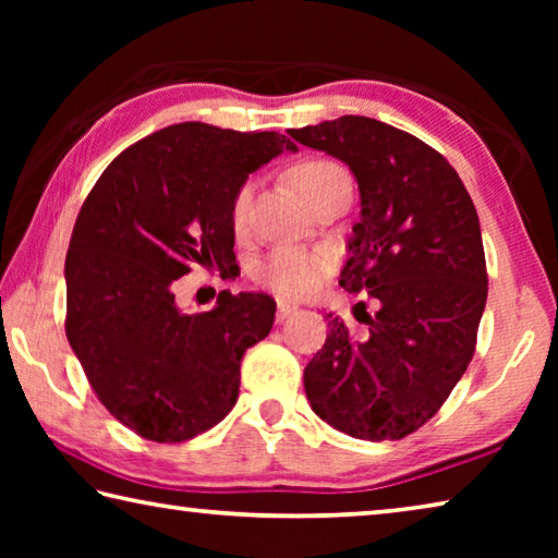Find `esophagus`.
<instances>
[{
  "mask_svg": "<svg viewBox=\"0 0 558 558\" xmlns=\"http://www.w3.org/2000/svg\"><path fill=\"white\" fill-rule=\"evenodd\" d=\"M292 315H298V305H292V302L280 300V302H278V323H286V319L292 317Z\"/></svg>",
  "mask_w": 558,
  "mask_h": 558,
  "instance_id": "obj_1",
  "label": "esophagus"
}]
</instances>
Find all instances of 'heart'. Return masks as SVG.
I'll use <instances>...</instances> for the list:
<instances>
[{"label":"heart","instance_id":"b5f03b06","mask_svg":"<svg viewBox=\"0 0 558 558\" xmlns=\"http://www.w3.org/2000/svg\"><path fill=\"white\" fill-rule=\"evenodd\" d=\"M339 174H347L344 167L329 162V159H310V162L298 165L295 172H292L305 196L313 194L319 184L327 182V179ZM253 192H256V182H245L239 192H235L231 209L235 229H243V226L248 223ZM327 266L329 260L325 253L305 248H278L256 268V278L263 286L278 290L282 295H305V292H313L319 286Z\"/></svg>","mask_w":558,"mask_h":558}]
</instances>
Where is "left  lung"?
Returning a JSON list of instances; mask_svg holds the SVG:
<instances>
[{
	"instance_id": "obj_1",
	"label": "left lung",
	"mask_w": 558,
	"mask_h": 558,
	"mask_svg": "<svg viewBox=\"0 0 558 558\" xmlns=\"http://www.w3.org/2000/svg\"><path fill=\"white\" fill-rule=\"evenodd\" d=\"M290 137L356 177L362 216L339 286L376 300L374 317L359 302L362 342L329 323L305 366L307 401L347 436L401 440L438 413L475 354L487 302L475 204L446 157L381 120L342 116Z\"/></svg>"
}]
</instances>
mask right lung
I'll list each match as a JSON object with an SVG mask.
<instances>
[{"mask_svg":"<svg viewBox=\"0 0 558 558\" xmlns=\"http://www.w3.org/2000/svg\"><path fill=\"white\" fill-rule=\"evenodd\" d=\"M295 145L278 132L179 122L112 159L90 189L65 256V337L98 401L137 436L182 442L233 409L245 349L276 300L221 292L209 313L177 307V278H229L233 199L248 174Z\"/></svg>","mask_w":558,"mask_h":558,"instance_id":"right-lung-1","label":"right lung"}]
</instances>
